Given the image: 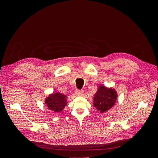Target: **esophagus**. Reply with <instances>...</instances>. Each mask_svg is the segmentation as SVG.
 Instances as JSON below:
<instances>
[{"label": "esophagus", "mask_w": 158, "mask_h": 158, "mask_svg": "<svg viewBox=\"0 0 158 158\" xmlns=\"http://www.w3.org/2000/svg\"><path fill=\"white\" fill-rule=\"evenodd\" d=\"M75 92L78 95H82L84 94V91L83 90H81V89H76Z\"/></svg>", "instance_id": "obj_1"}]
</instances>
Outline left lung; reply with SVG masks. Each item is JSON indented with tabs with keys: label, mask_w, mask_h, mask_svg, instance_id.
<instances>
[{
	"label": "left lung",
	"mask_w": 158,
	"mask_h": 158,
	"mask_svg": "<svg viewBox=\"0 0 158 158\" xmlns=\"http://www.w3.org/2000/svg\"><path fill=\"white\" fill-rule=\"evenodd\" d=\"M117 98L115 90L101 85L94 95V106L100 113L106 112L113 106Z\"/></svg>",
	"instance_id": "obj_1"
}]
</instances>
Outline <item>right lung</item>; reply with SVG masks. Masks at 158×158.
I'll use <instances>...</instances> for the list:
<instances>
[{"label": "right lung", "instance_id": "obj_1", "mask_svg": "<svg viewBox=\"0 0 158 158\" xmlns=\"http://www.w3.org/2000/svg\"><path fill=\"white\" fill-rule=\"evenodd\" d=\"M47 107L52 111L60 112L66 106V95L59 93H55L50 95L45 100Z\"/></svg>", "mask_w": 158, "mask_h": 158}]
</instances>
